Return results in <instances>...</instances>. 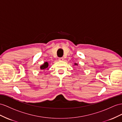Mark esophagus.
Returning <instances> with one entry per match:
<instances>
[{
    "mask_svg": "<svg viewBox=\"0 0 122 122\" xmlns=\"http://www.w3.org/2000/svg\"><path fill=\"white\" fill-rule=\"evenodd\" d=\"M59 61H63V60H64V58H63V57L59 58Z\"/></svg>",
    "mask_w": 122,
    "mask_h": 122,
    "instance_id": "esophagus-1",
    "label": "esophagus"
}]
</instances>
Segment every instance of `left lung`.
Returning <instances> with one entry per match:
<instances>
[{"label":"left lung","instance_id":"8db88e82","mask_svg":"<svg viewBox=\"0 0 122 122\" xmlns=\"http://www.w3.org/2000/svg\"><path fill=\"white\" fill-rule=\"evenodd\" d=\"M75 65H77V64H76V63H75Z\"/></svg>","mask_w":122,"mask_h":122}]
</instances>
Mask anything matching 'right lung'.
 Wrapping results in <instances>:
<instances>
[{
    "label": "right lung",
    "mask_w": 122,
    "mask_h": 122,
    "mask_svg": "<svg viewBox=\"0 0 122 122\" xmlns=\"http://www.w3.org/2000/svg\"><path fill=\"white\" fill-rule=\"evenodd\" d=\"M48 66V63H47V62H45L44 63L43 65H42V66H41L40 68H41V70H45L46 68H47Z\"/></svg>",
    "instance_id": "obj_1"
}]
</instances>
